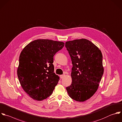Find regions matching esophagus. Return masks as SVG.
Listing matches in <instances>:
<instances>
[{"label":"esophagus","instance_id":"1","mask_svg":"<svg viewBox=\"0 0 122 122\" xmlns=\"http://www.w3.org/2000/svg\"><path fill=\"white\" fill-rule=\"evenodd\" d=\"M65 75H61V76H60V78H61V79H62V78H64V77H65Z\"/></svg>","mask_w":122,"mask_h":122}]
</instances>
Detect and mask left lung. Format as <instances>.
<instances>
[{
  "instance_id": "obj_1",
  "label": "left lung",
  "mask_w": 122,
  "mask_h": 122,
  "mask_svg": "<svg viewBox=\"0 0 122 122\" xmlns=\"http://www.w3.org/2000/svg\"><path fill=\"white\" fill-rule=\"evenodd\" d=\"M65 46L73 65L72 82L66 89L72 99L84 102L96 92L103 75L102 52L86 39L67 41Z\"/></svg>"
}]
</instances>
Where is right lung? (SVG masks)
<instances>
[{"label": "right lung", "mask_w": 122, "mask_h": 122, "mask_svg": "<svg viewBox=\"0 0 122 122\" xmlns=\"http://www.w3.org/2000/svg\"><path fill=\"white\" fill-rule=\"evenodd\" d=\"M64 45L62 42L37 39L21 51L17 76L24 90L33 99L41 101L52 94L59 80L54 72L53 58Z\"/></svg>", "instance_id": "right-lung-1"}]
</instances>
